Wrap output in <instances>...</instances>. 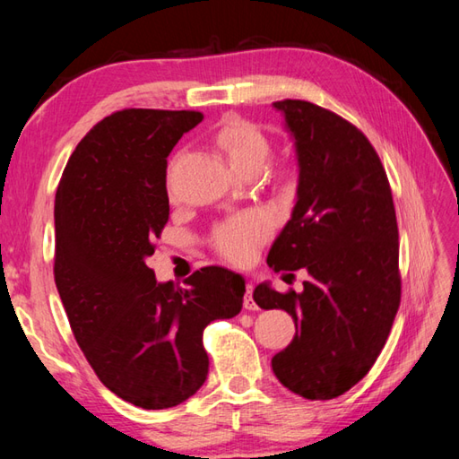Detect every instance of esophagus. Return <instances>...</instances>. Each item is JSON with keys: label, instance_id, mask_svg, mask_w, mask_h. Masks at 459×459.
Here are the masks:
<instances>
[{"label": "esophagus", "instance_id": "obj_1", "mask_svg": "<svg viewBox=\"0 0 459 459\" xmlns=\"http://www.w3.org/2000/svg\"><path fill=\"white\" fill-rule=\"evenodd\" d=\"M252 291H255V286L252 284H248L247 286V296H245V309H256L258 306H256V301H255V298H252Z\"/></svg>", "mask_w": 459, "mask_h": 459}]
</instances>
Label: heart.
I'll return each mask as SVG.
<instances>
[{
	"mask_svg": "<svg viewBox=\"0 0 459 459\" xmlns=\"http://www.w3.org/2000/svg\"><path fill=\"white\" fill-rule=\"evenodd\" d=\"M217 142L229 163L240 175L258 171L270 153L266 135L255 124L245 120H229L219 130ZM268 230L270 222L262 214H245L221 224L214 232V248L227 260L245 264L255 258L258 247L268 237Z\"/></svg>",
	"mask_w": 459,
	"mask_h": 459,
	"instance_id": "b5f03b06",
	"label": "heart"
}]
</instances>
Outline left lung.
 Wrapping results in <instances>:
<instances>
[{
	"label": "left lung",
	"instance_id": "1",
	"mask_svg": "<svg viewBox=\"0 0 459 459\" xmlns=\"http://www.w3.org/2000/svg\"><path fill=\"white\" fill-rule=\"evenodd\" d=\"M272 106L294 142L298 187L266 262L274 272L306 268L309 280L288 294L262 281L252 298L296 324L291 343L272 357L280 383L309 401H329L375 365L401 304L393 193L353 124L306 100Z\"/></svg>",
	"mask_w": 459,
	"mask_h": 459
}]
</instances>
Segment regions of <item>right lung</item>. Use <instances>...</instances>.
Listing matches in <instances>:
<instances>
[{"instance_id": "1", "label": "right lung", "mask_w": 459, "mask_h": 459, "mask_svg": "<svg viewBox=\"0 0 459 459\" xmlns=\"http://www.w3.org/2000/svg\"><path fill=\"white\" fill-rule=\"evenodd\" d=\"M201 112H114L76 145L55 197V284L106 388L145 411L187 401L209 373L203 329L242 309L245 278L207 266L178 288L145 260L169 219L168 155Z\"/></svg>"}]
</instances>
